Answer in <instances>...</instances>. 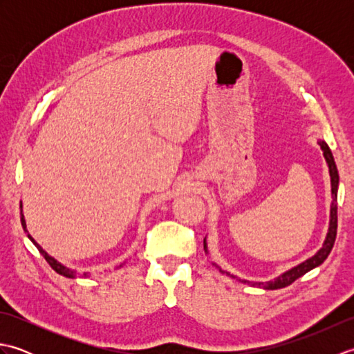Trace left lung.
Here are the masks:
<instances>
[{"mask_svg":"<svg viewBox=\"0 0 354 354\" xmlns=\"http://www.w3.org/2000/svg\"><path fill=\"white\" fill-rule=\"evenodd\" d=\"M318 145L321 146L322 152H324V158H326V161L328 164L330 178H332V198H333V201H332V209H330V227H328L326 242H324V245H322L321 250L317 254H315L313 257H310L309 260H306V261L301 263V265H298L295 268L289 269L288 272H284L280 277L274 278L272 281H266V283L246 281V280H242V278H239L236 275H231L230 272H227V270H222L219 266H217V269H219L222 274L231 275L232 278H236V280H239L240 283H248V284L257 286V288L274 290V289H281V288H286V286L292 284L293 281L298 280L299 277H303L304 274L309 272V270H312L313 268L322 265V263H324V260L328 257V254H330V251H332V248L335 245L336 231H337V205H336V202H337V184H339V175H337V169H336V164H335V160H333L332 150H330V147L327 146V142L326 141H318ZM204 250L207 252L205 240H204Z\"/></svg>","mask_w":354,"mask_h":354,"instance_id":"obj_1","label":"left lung"}]
</instances>
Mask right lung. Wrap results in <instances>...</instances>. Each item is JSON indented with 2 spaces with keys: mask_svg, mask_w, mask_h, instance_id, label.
Wrapping results in <instances>:
<instances>
[{
  "mask_svg": "<svg viewBox=\"0 0 354 354\" xmlns=\"http://www.w3.org/2000/svg\"><path fill=\"white\" fill-rule=\"evenodd\" d=\"M21 207H22V205H21ZM21 223H22V228H24V231H27L26 221H24V216H22V213H21ZM27 236L30 237V234H27ZM30 240H32V242L36 245L37 250H39V252L44 255V259L48 261V265H50L53 269H55L57 274H61V275H64V277H68V278H74V277H77V275H79V277H88V274H86V272H84V274H76V272H74L73 269H70V268H65L64 265H61V263L56 261V260L53 259V257H50V255H48L47 252H45V251L42 250V248L35 242V240H33L32 237H30Z\"/></svg>",
  "mask_w": 354,
  "mask_h": 354,
  "instance_id": "right-lung-1",
  "label": "right lung"
}]
</instances>
